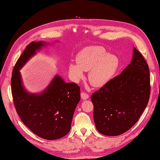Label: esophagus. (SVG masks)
<instances>
[{"label":"esophagus","mask_w":160,"mask_h":160,"mask_svg":"<svg viewBox=\"0 0 160 160\" xmlns=\"http://www.w3.org/2000/svg\"><path fill=\"white\" fill-rule=\"evenodd\" d=\"M89 97V95H88L86 93H85V92L82 91V93H81V98H82L83 100H87Z\"/></svg>","instance_id":"34e87169"}]
</instances>
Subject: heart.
I'll list each match as a JSON object with an SVG mask.
<instances>
[{
	"mask_svg": "<svg viewBox=\"0 0 160 160\" xmlns=\"http://www.w3.org/2000/svg\"><path fill=\"white\" fill-rule=\"evenodd\" d=\"M77 63H71L69 72L74 81L83 77V71H88V80L96 87L102 86L110 82L118 69L119 59L107 53L101 46H90L82 49L77 56Z\"/></svg>",
	"mask_w": 160,
	"mask_h": 160,
	"instance_id": "obj_1",
	"label": "heart"
}]
</instances>
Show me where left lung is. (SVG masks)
I'll list each match as a JSON object with an SVG mask.
<instances>
[{"mask_svg":"<svg viewBox=\"0 0 160 160\" xmlns=\"http://www.w3.org/2000/svg\"><path fill=\"white\" fill-rule=\"evenodd\" d=\"M129 64L91 97L97 130L116 136L128 131L146 108L150 93V71L144 57L133 47Z\"/></svg>","mask_w":160,"mask_h":160,"instance_id":"8db88e82","label":"left lung"}]
</instances>
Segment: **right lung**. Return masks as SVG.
Listing matches in <instances>:
<instances>
[{
	"instance_id": "obj_1",
	"label": "right lung",
	"mask_w": 160,
	"mask_h": 160,
	"mask_svg": "<svg viewBox=\"0 0 160 160\" xmlns=\"http://www.w3.org/2000/svg\"><path fill=\"white\" fill-rule=\"evenodd\" d=\"M46 45L45 41H32L27 46L14 66L11 87L14 106L22 122L38 136L54 140L69 132L80 100V88L76 83H65L56 75L39 94L29 93L25 89L19 70Z\"/></svg>"
}]
</instances>
